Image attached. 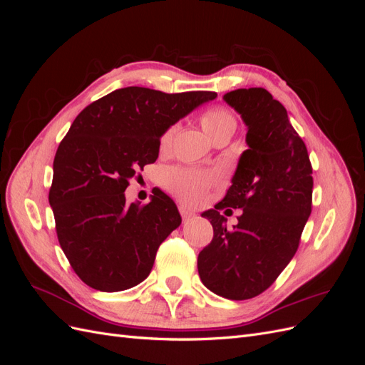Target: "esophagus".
<instances>
[{"label":"esophagus","instance_id":"esophagus-1","mask_svg":"<svg viewBox=\"0 0 365 365\" xmlns=\"http://www.w3.org/2000/svg\"><path fill=\"white\" fill-rule=\"evenodd\" d=\"M180 213H181V216H182V220H189V219H192V217L195 216L193 210L187 208L185 205H180Z\"/></svg>","mask_w":365,"mask_h":365}]
</instances>
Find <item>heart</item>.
Returning <instances> with one entry per match:
<instances>
[{
    "label": "heart",
    "instance_id": "heart-1",
    "mask_svg": "<svg viewBox=\"0 0 365 365\" xmlns=\"http://www.w3.org/2000/svg\"><path fill=\"white\" fill-rule=\"evenodd\" d=\"M201 125L207 135L216 140L224 135H233L236 130L237 121L235 114L230 111V109L224 106H215L210 108L201 115ZM176 128L170 126L168 130L164 132L160 140L161 148H168L173 138ZM213 173L204 172V170H196V169H182V168H173L168 169L163 173V185L165 189L180 196L182 201L192 202V204H200L204 201L207 189L210 184L213 182Z\"/></svg>",
    "mask_w": 365,
    "mask_h": 365
}]
</instances>
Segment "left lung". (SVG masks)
<instances>
[{
    "instance_id": "left-lung-1",
    "label": "left lung",
    "mask_w": 365,
    "mask_h": 365,
    "mask_svg": "<svg viewBox=\"0 0 365 365\" xmlns=\"http://www.w3.org/2000/svg\"><path fill=\"white\" fill-rule=\"evenodd\" d=\"M224 101L244 120L248 149L224 200L201 215L213 225V239L197 256V272L212 292L248 300L294 257L312 210V165L284 106L267 90L240 88ZM227 206L242 210L233 229L218 213Z\"/></svg>"
}]
</instances>
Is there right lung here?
Masks as SVG:
<instances>
[{
  "mask_svg": "<svg viewBox=\"0 0 365 365\" xmlns=\"http://www.w3.org/2000/svg\"><path fill=\"white\" fill-rule=\"evenodd\" d=\"M216 97L128 86L88 105L73 121L53 161L48 201L61 248L93 289L125 291L150 274L181 215L160 189L146 205H128L125 190L138 169L157 161L164 132Z\"/></svg>",
  "mask_w": 365,
  "mask_h": 365,
  "instance_id": "add662e5",
  "label": "right lung"
}]
</instances>
